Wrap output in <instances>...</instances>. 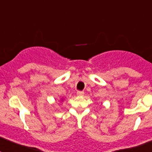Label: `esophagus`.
I'll return each instance as SVG.
<instances>
[{"mask_svg":"<svg viewBox=\"0 0 152 152\" xmlns=\"http://www.w3.org/2000/svg\"><path fill=\"white\" fill-rule=\"evenodd\" d=\"M84 91H77V95L79 96H84Z\"/></svg>","mask_w":152,"mask_h":152,"instance_id":"1","label":"esophagus"}]
</instances>
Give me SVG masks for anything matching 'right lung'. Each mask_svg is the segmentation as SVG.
<instances>
[{"instance_id": "right-lung-1", "label": "right lung", "mask_w": 152, "mask_h": 152, "mask_svg": "<svg viewBox=\"0 0 152 152\" xmlns=\"http://www.w3.org/2000/svg\"><path fill=\"white\" fill-rule=\"evenodd\" d=\"M61 101H62V100H61Z\"/></svg>"}]
</instances>
